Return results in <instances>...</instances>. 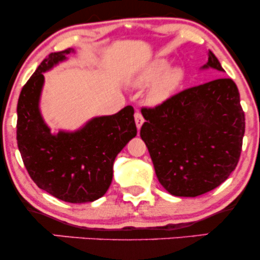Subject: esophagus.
Wrapping results in <instances>:
<instances>
[{
	"instance_id": "34e87169",
	"label": "esophagus",
	"mask_w": 260,
	"mask_h": 260,
	"mask_svg": "<svg viewBox=\"0 0 260 260\" xmlns=\"http://www.w3.org/2000/svg\"><path fill=\"white\" fill-rule=\"evenodd\" d=\"M134 120H136L137 128H138V131H139L140 127H142L143 123H144V118H143L142 113H140L139 111H136V113H134Z\"/></svg>"
}]
</instances>
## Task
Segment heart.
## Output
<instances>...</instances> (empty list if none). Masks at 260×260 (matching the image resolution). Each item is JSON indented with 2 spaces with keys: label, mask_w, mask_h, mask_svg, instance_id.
<instances>
[{
  "label": "heart",
  "mask_w": 260,
  "mask_h": 260,
  "mask_svg": "<svg viewBox=\"0 0 260 260\" xmlns=\"http://www.w3.org/2000/svg\"><path fill=\"white\" fill-rule=\"evenodd\" d=\"M184 79V71L181 67H172L168 58H156L142 67L131 78V84L137 88L151 85L148 91V101L151 105H160L171 98L176 89Z\"/></svg>",
  "instance_id": "heart-1"
}]
</instances>
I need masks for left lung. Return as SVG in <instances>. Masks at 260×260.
<instances>
[{"instance_id":"left-lung-1","label":"left lung","mask_w":260,"mask_h":260,"mask_svg":"<svg viewBox=\"0 0 260 260\" xmlns=\"http://www.w3.org/2000/svg\"><path fill=\"white\" fill-rule=\"evenodd\" d=\"M225 72L209 50L201 70ZM140 137L161 186L175 197H197L214 189L237 166L244 136V113L237 85L211 80L143 109Z\"/></svg>"}]
</instances>
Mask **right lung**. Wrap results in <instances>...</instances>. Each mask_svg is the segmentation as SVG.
Instances as JSON below:
<instances>
[{"label":"right lung","mask_w":260,"mask_h":260,"mask_svg":"<svg viewBox=\"0 0 260 260\" xmlns=\"http://www.w3.org/2000/svg\"><path fill=\"white\" fill-rule=\"evenodd\" d=\"M52 52L41 62L20 91L17 106V142L31 180L45 192L68 203H90L103 197L112 182L118 153L137 136L134 110L96 116L76 131L52 132L40 110L44 73L76 53Z\"/></svg>","instance_id":"add662e5"}]
</instances>
